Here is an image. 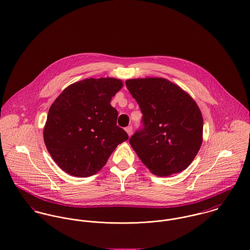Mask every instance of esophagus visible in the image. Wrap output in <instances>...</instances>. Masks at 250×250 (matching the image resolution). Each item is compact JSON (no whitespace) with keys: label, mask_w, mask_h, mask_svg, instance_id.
<instances>
[{"label":"esophagus","mask_w":250,"mask_h":250,"mask_svg":"<svg viewBox=\"0 0 250 250\" xmlns=\"http://www.w3.org/2000/svg\"><path fill=\"white\" fill-rule=\"evenodd\" d=\"M125 131L127 132L128 136H132V134H133V127H132V126H128V127L125 129Z\"/></svg>","instance_id":"34e87169"}]
</instances>
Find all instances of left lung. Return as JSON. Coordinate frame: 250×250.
<instances>
[{
	"instance_id": "left-lung-1",
	"label": "left lung",
	"mask_w": 250,
	"mask_h": 250,
	"mask_svg": "<svg viewBox=\"0 0 250 250\" xmlns=\"http://www.w3.org/2000/svg\"><path fill=\"white\" fill-rule=\"evenodd\" d=\"M126 86L143 114V130L130 138L138 158L159 177L185 170L203 143L204 118L196 101L161 77L128 79Z\"/></svg>"
}]
</instances>
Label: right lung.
Returning <instances> with one entry per match:
<instances>
[{"mask_svg":"<svg viewBox=\"0 0 250 250\" xmlns=\"http://www.w3.org/2000/svg\"><path fill=\"white\" fill-rule=\"evenodd\" d=\"M123 87L114 77L86 78L68 86L48 110L45 147L68 175L91 177L100 171L118 144L128 139L116 125L111 100Z\"/></svg>","mask_w":250,"mask_h":250,"instance_id":"add662e5","label":"right lung"}]
</instances>
